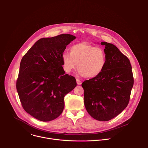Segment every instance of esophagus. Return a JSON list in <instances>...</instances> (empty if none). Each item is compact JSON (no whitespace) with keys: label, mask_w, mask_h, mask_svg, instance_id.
Segmentation results:
<instances>
[{"label":"esophagus","mask_w":148,"mask_h":148,"mask_svg":"<svg viewBox=\"0 0 148 148\" xmlns=\"http://www.w3.org/2000/svg\"><path fill=\"white\" fill-rule=\"evenodd\" d=\"M76 81H77V83L78 85H81L82 82H81V80H80L79 79L77 78V79H76Z\"/></svg>","instance_id":"obj_1"}]
</instances>
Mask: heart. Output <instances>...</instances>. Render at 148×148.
<instances>
[{"mask_svg":"<svg viewBox=\"0 0 148 148\" xmlns=\"http://www.w3.org/2000/svg\"><path fill=\"white\" fill-rule=\"evenodd\" d=\"M61 60L66 72L70 73L77 64L80 74L92 78L98 76L105 69L107 55L102 48L81 42L70 47V54L67 52L63 53Z\"/></svg>","mask_w":148,"mask_h":148,"instance_id":"1","label":"heart"}]
</instances>
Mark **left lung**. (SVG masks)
<instances>
[{
	"label": "left lung",
	"instance_id": "1",
	"mask_svg": "<svg viewBox=\"0 0 148 148\" xmlns=\"http://www.w3.org/2000/svg\"><path fill=\"white\" fill-rule=\"evenodd\" d=\"M105 46L107 64L97 77L84 81V105L94 119L107 121L118 115L128 105L134 86L132 66L128 58L114 45Z\"/></svg>",
	"mask_w": 148,
	"mask_h": 148
}]
</instances>
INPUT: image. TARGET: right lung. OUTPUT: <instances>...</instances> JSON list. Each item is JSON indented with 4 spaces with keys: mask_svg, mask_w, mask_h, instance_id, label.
I'll list each match as a JSON object with an SVG mask.
<instances>
[{
    "mask_svg": "<svg viewBox=\"0 0 148 148\" xmlns=\"http://www.w3.org/2000/svg\"><path fill=\"white\" fill-rule=\"evenodd\" d=\"M75 38L62 34L40 38L21 60L17 91L25 111L39 121L58 117L65 95L77 86L75 77L65 73L61 60L66 46Z\"/></svg>",
    "mask_w": 148,
    "mask_h": 148,
    "instance_id": "add662e5",
    "label": "right lung"
}]
</instances>
